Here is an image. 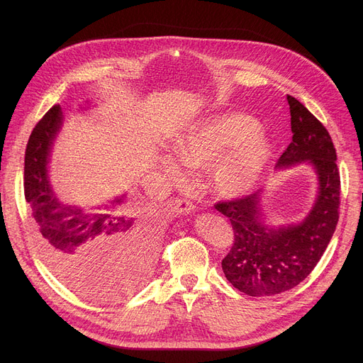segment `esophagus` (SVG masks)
Here are the masks:
<instances>
[{
  "mask_svg": "<svg viewBox=\"0 0 363 363\" xmlns=\"http://www.w3.org/2000/svg\"><path fill=\"white\" fill-rule=\"evenodd\" d=\"M174 208H175L177 213L184 215V213H191L194 211V206H193V203H189L186 200L175 199L174 200Z\"/></svg>",
  "mask_w": 363,
  "mask_h": 363,
  "instance_id": "esophagus-1",
  "label": "esophagus"
}]
</instances>
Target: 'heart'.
<instances>
[{"instance_id": "b5f03b06", "label": "heart", "mask_w": 363, "mask_h": 363, "mask_svg": "<svg viewBox=\"0 0 363 363\" xmlns=\"http://www.w3.org/2000/svg\"><path fill=\"white\" fill-rule=\"evenodd\" d=\"M257 128L247 114L215 118L179 138L175 157L191 170L211 167L208 182L218 197L241 199L255 186L271 157V143ZM162 164L172 181H184V172L174 159L164 157Z\"/></svg>"}]
</instances>
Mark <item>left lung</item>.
<instances>
[{"instance_id":"1","label":"left lung","mask_w":363,"mask_h":363,"mask_svg":"<svg viewBox=\"0 0 363 363\" xmlns=\"http://www.w3.org/2000/svg\"><path fill=\"white\" fill-rule=\"evenodd\" d=\"M293 141L278 159L277 169L306 162L318 175V197L297 225L272 228L263 220L259 191L219 201L215 208L230 219L234 244L222 269L237 290L264 297L289 291L306 278L328 247L338 222L340 172L337 152L325 129L298 100L287 95Z\"/></svg>"}]
</instances>
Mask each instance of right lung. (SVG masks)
Segmentation results:
<instances>
[{
    "mask_svg": "<svg viewBox=\"0 0 363 363\" xmlns=\"http://www.w3.org/2000/svg\"><path fill=\"white\" fill-rule=\"evenodd\" d=\"M62 121V107L55 104L30 133L25 152V197L32 207L38 242L54 272L72 290L101 297L97 281L99 274H104L101 268L144 277L156 238L145 222L147 213L135 206H122L123 197L114 200L107 212H84L57 200L47 164Z\"/></svg>",
    "mask_w": 363,
    "mask_h": 363,
    "instance_id": "1",
    "label": "right lung"
}]
</instances>
